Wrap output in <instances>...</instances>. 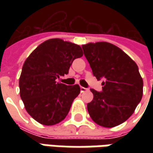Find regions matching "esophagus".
Listing matches in <instances>:
<instances>
[{"mask_svg":"<svg viewBox=\"0 0 153 153\" xmlns=\"http://www.w3.org/2000/svg\"><path fill=\"white\" fill-rule=\"evenodd\" d=\"M81 93H84V92L88 91V88H83V87H81Z\"/></svg>","mask_w":153,"mask_h":153,"instance_id":"1","label":"esophagus"}]
</instances>
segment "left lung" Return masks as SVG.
Returning <instances> with one entry per match:
<instances>
[{
    "instance_id": "8db88e82",
    "label": "left lung",
    "mask_w": 153,
    "mask_h": 153,
    "mask_svg": "<svg viewBox=\"0 0 153 153\" xmlns=\"http://www.w3.org/2000/svg\"><path fill=\"white\" fill-rule=\"evenodd\" d=\"M94 76L104 78L102 92L87 105L89 116L102 127L123 123L134 113L143 94V80L136 63L117 46L100 42L82 46Z\"/></svg>"
}]
</instances>
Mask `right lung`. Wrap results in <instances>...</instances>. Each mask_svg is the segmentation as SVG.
Masks as SVG:
<instances>
[{"instance_id":"add662e5","label":"right lung","mask_w":153,"mask_h":153,"mask_svg":"<svg viewBox=\"0 0 153 153\" xmlns=\"http://www.w3.org/2000/svg\"><path fill=\"white\" fill-rule=\"evenodd\" d=\"M82 55L79 45L53 38L39 45L27 58L19 77V93L27 112L36 122L49 126L65 118L80 87L56 79L68 74L74 59Z\"/></svg>"}]
</instances>
